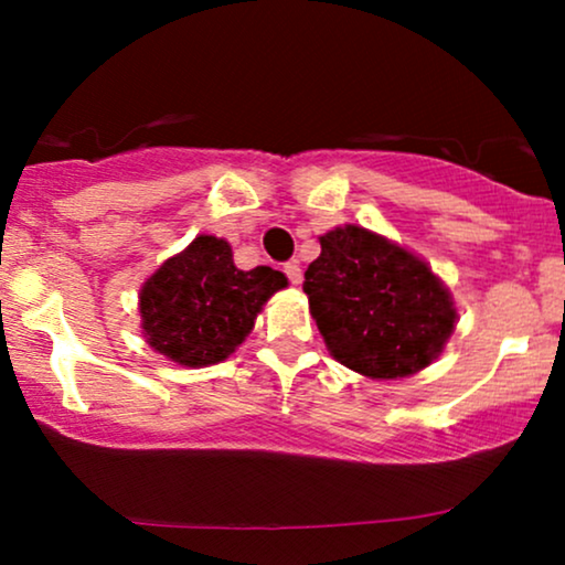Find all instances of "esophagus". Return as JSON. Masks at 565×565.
<instances>
[{
    "label": "esophagus",
    "instance_id": "34e87169",
    "mask_svg": "<svg viewBox=\"0 0 565 565\" xmlns=\"http://www.w3.org/2000/svg\"><path fill=\"white\" fill-rule=\"evenodd\" d=\"M282 271H285V277H288L290 282H294V285H301V280H303V275H301V264H298L296 259H294V262H285V264H282Z\"/></svg>",
    "mask_w": 565,
    "mask_h": 565
}]
</instances>
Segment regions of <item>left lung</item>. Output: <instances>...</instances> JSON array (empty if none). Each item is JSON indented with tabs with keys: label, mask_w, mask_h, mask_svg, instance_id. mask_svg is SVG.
Segmentation results:
<instances>
[{
	"label": "left lung",
	"mask_w": 565,
	"mask_h": 565,
	"mask_svg": "<svg viewBox=\"0 0 565 565\" xmlns=\"http://www.w3.org/2000/svg\"><path fill=\"white\" fill-rule=\"evenodd\" d=\"M319 243L303 294L332 356L374 380L427 366L456 324L448 290L427 264L356 225L330 230Z\"/></svg>",
	"instance_id": "1"
}]
</instances>
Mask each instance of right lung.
<instances>
[{
	"label": "right lung",
	"instance_id": "obj_1",
	"mask_svg": "<svg viewBox=\"0 0 565 565\" xmlns=\"http://www.w3.org/2000/svg\"><path fill=\"white\" fill-rule=\"evenodd\" d=\"M285 285L282 271H243L225 241L199 235L143 285V335L154 351L183 366L217 364L246 340L264 301Z\"/></svg>",
	"mask_w": 565,
	"mask_h": 565
}]
</instances>
